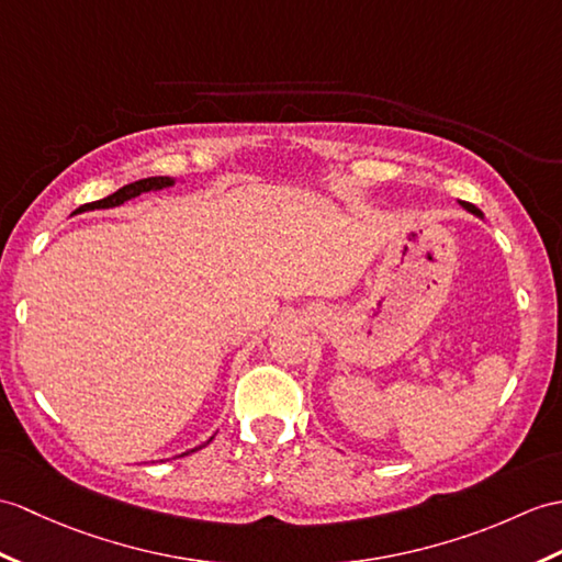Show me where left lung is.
<instances>
[{
  "mask_svg": "<svg viewBox=\"0 0 562 562\" xmlns=\"http://www.w3.org/2000/svg\"><path fill=\"white\" fill-rule=\"evenodd\" d=\"M462 205L467 207V211H469V213H474V215H479V217H481V211H479V207H476V205H472V203H462Z\"/></svg>",
  "mask_w": 562,
  "mask_h": 562,
  "instance_id": "left-lung-1",
  "label": "left lung"
}]
</instances>
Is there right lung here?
I'll use <instances>...</instances> for the list:
<instances>
[{"instance_id":"1","label":"right lung","mask_w":562,"mask_h":562,"mask_svg":"<svg viewBox=\"0 0 562 562\" xmlns=\"http://www.w3.org/2000/svg\"><path fill=\"white\" fill-rule=\"evenodd\" d=\"M172 184H175V179H169V177H148V179H138V181H134V184H126V187H122L120 191H114L112 195H108V199L81 205V207H78L76 213L95 211V207H114V205H122L124 201H132V199H136V195H140V193H146V191H158V189L172 187ZM193 450H201V448H193ZM193 450H189V452H193ZM189 452H184V454H189Z\"/></svg>"}]
</instances>
